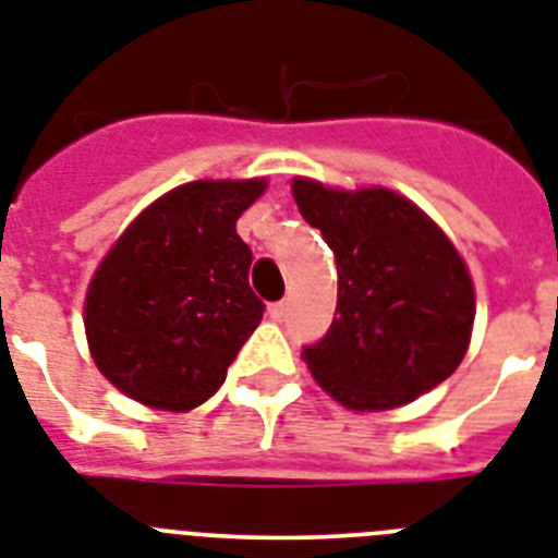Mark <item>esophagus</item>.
I'll return each instance as SVG.
<instances>
[{
	"label": "esophagus",
	"instance_id": "34e87169",
	"mask_svg": "<svg viewBox=\"0 0 558 558\" xmlns=\"http://www.w3.org/2000/svg\"><path fill=\"white\" fill-rule=\"evenodd\" d=\"M288 302H274V305H270V319H276V322H282L284 316H288Z\"/></svg>",
	"mask_w": 558,
	"mask_h": 558
}]
</instances>
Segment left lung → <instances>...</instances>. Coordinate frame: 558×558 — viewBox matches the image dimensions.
Returning a JSON list of instances; mask_svg holds the SVG:
<instances>
[{"instance_id":"1","label":"left lung","mask_w":558,"mask_h":558,"mask_svg":"<svg viewBox=\"0 0 558 558\" xmlns=\"http://www.w3.org/2000/svg\"><path fill=\"white\" fill-rule=\"evenodd\" d=\"M293 199L336 256L328 333L305 344L313 379L353 411H388L434 390L471 342L473 282L450 239L385 187L330 191L296 179Z\"/></svg>"}]
</instances>
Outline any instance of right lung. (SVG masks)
I'll return each instance as SVG.
<instances>
[{
	"label": "right lung",
	"mask_w": 558,
	"mask_h": 558,
	"mask_svg": "<svg viewBox=\"0 0 558 558\" xmlns=\"http://www.w3.org/2000/svg\"><path fill=\"white\" fill-rule=\"evenodd\" d=\"M262 191V179L191 182L142 210L110 247L85 299L87 342L110 385L177 413L222 388L265 313L236 233Z\"/></svg>",
	"instance_id": "obj_1"
}]
</instances>
